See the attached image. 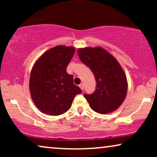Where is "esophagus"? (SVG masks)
I'll list each match as a JSON object with an SVG mask.
<instances>
[{"instance_id": "esophagus-1", "label": "esophagus", "mask_w": 157, "mask_h": 157, "mask_svg": "<svg viewBox=\"0 0 157 157\" xmlns=\"http://www.w3.org/2000/svg\"><path fill=\"white\" fill-rule=\"evenodd\" d=\"M79 87H80V89H81V90H83V83H80V84H79Z\"/></svg>"}]
</instances>
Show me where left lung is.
I'll return each instance as SVG.
<instances>
[{"label":"left lung","mask_w":157,"mask_h":157,"mask_svg":"<svg viewBox=\"0 0 157 157\" xmlns=\"http://www.w3.org/2000/svg\"><path fill=\"white\" fill-rule=\"evenodd\" d=\"M79 59L90 68L95 76L96 87L84 97L94 111L101 114L117 110L125 99L127 79L117 60L101 47L79 48Z\"/></svg>","instance_id":"1"}]
</instances>
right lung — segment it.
<instances>
[{
  "instance_id": "right-lung-1",
  "label": "right lung",
  "mask_w": 157,
  "mask_h": 157,
  "mask_svg": "<svg viewBox=\"0 0 157 157\" xmlns=\"http://www.w3.org/2000/svg\"><path fill=\"white\" fill-rule=\"evenodd\" d=\"M73 46H56L47 51L32 68L29 88L31 98L42 113L59 116L69 110L81 89L66 71L74 56Z\"/></svg>"
}]
</instances>
